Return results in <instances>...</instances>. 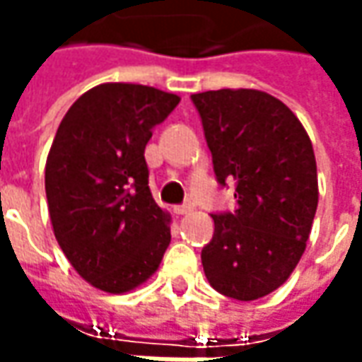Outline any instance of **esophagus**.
Listing matches in <instances>:
<instances>
[{"instance_id": "obj_1", "label": "esophagus", "mask_w": 362, "mask_h": 362, "mask_svg": "<svg viewBox=\"0 0 362 362\" xmlns=\"http://www.w3.org/2000/svg\"><path fill=\"white\" fill-rule=\"evenodd\" d=\"M193 211V205H177V207H173V214L175 216H187V214H191Z\"/></svg>"}]
</instances>
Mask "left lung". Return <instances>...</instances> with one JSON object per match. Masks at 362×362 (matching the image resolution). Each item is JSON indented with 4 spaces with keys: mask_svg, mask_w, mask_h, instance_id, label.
I'll return each mask as SVG.
<instances>
[{
    "mask_svg": "<svg viewBox=\"0 0 362 362\" xmlns=\"http://www.w3.org/2000/svg\"><path fill=\"white\" fill-rule=\"evenodd\" d=\"M217 181H233L238 209L214 217L202 264L219 294L250 302L290 278L306 250L318 205L310 136L268 92L221 88L191 96Z\"/></svg>",
    "mask_w": 362,
    "mask_h": 362,
    "instance_id": "left-lung-1",
    "label": "left lung"
}]
</instances>
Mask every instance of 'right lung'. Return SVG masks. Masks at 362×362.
<instances>
[{
	"instance_id": "obj_1",
	"label": "right lung",
	"mask_w": 362,
	"mask_h": 362,
	"mask_svg": "<svg viewBox=\"0 0 362 362\" xmlns=\"http://www.w3.org/2000/svg\"><path fill=\"white\" fill-rule=\"evenodd\" d=\"M179 100L143 84H98L68 108L49 146L54 235L72 268L103 292L145 284L171 242V216L148 189L145 146Z\"/></svg>"
}]
</instances>
